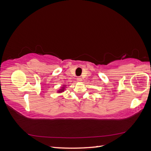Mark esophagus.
I'll list each match as a JSON object with an SVG mask.
<instances>
[{
    "label": "esophagus",
    "instance_id": "34e87169",
    "mask_svg": "<svg viewBox=\"0 0 151 151\" xmlns=\"http://www.w3.org/2000/svg\"><path fill=\"white\" fill-rule=\"evenodd\" d=\"M77 81L78 82H82V78L81 77H78V78H77Z\"/></svg>",
    "mask_w": 151,
    "mask_h": 151
}]
</instances>
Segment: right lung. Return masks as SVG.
<instances>
[{"label":"right lung","mask_w":151,"mask_h":151,"mask_svg":"<svg viewBox=\"0 0 151 151\" xmlns=\"http://www.w3.org/2000/svg\"><path fill=\"white\" fill-rule=\"evenodd\" d=\"M65 88V87H62V89H60L59 91H58V93H62L63 91H64Z\"/></svg>","instance_id":"add662e5"}]
</instances>
